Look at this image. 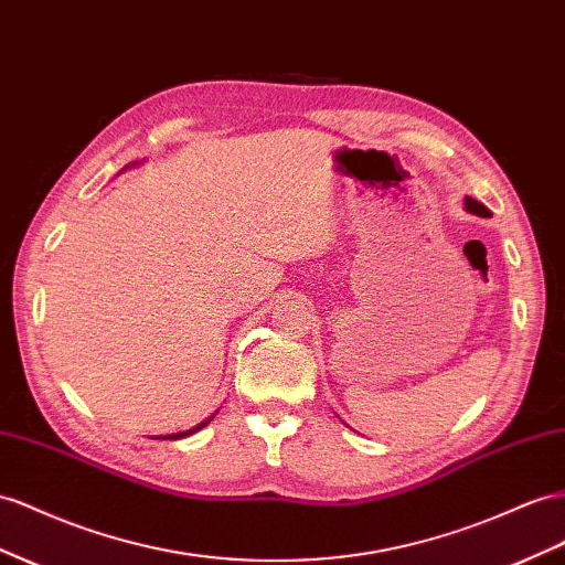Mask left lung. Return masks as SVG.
I'll use <instances>...</instances> for the list:
<instances>
[{"mask_svg": "<svg viewBox=\"0 0 565 565\" xmlns=\"http://www.w3.org/2000/svg\"><path fill=\"white\" fill-rule=\"evenodd\" d=\"M466 209L470 211V213H478V216H490V209H487L484 204H480V202H476L472 200V196H466Z\"/></svg>", "mask_w": 565, "mask_h": 565, "instance_id": "1", "label": "left lung"}]
</instances>
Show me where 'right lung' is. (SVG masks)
Masks as SVG:
<instances>
[{
    "mask_svg": "<svg viewBox=\"0 0 565 565\" xmlns=\"http://www.w3.org/2000/svg\"><path fill=\"white\" fill-rule=\"evenodd\" d=\"M211 418H213V416H211ZM211 418H206L204 423H200V425H196V428H192V430H185V433H175V435H166L163 439H180V437H188V435H194L196 430H202L206 423H211ZM154 439H157V437H154ZM159 439H161V437H159Z\"/></svg>",
    "mask_w": 565,
    "mask_h": 565,
    "instance_id": "right-lung-1",
    "label": "right lung"
}]
</instances>
